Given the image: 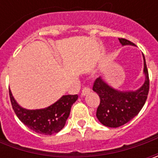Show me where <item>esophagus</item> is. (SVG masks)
Listing matches in <instances>:
<instances>
[{"label": "esophagus", "instance_id": "1", "mask_svg": "<svg viewBox=\"0 0 158 158\" xmlns=\"http://www.w3.org/2000/svg\"><path fill=\"white\" fill-rule=\"evenodd\" d=\"M89 91H90V88H89V86H85L84 88L82 89V96H85V95H87L88 93H89Z\"/></svg>", "mask_w": 158, "mask_h": 158}]
</instances>
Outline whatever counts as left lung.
<instances>
[{"mask_svg":"<svg viewBox=\"0 0 158 158\" xmlns=\"http://www.w3.org/2000/svg\"><path fill=\"white\" fill-rule=\"evenodd\" d=\"M118 40L122 46H135L133 42L126 39L118 38ZM144 73L145 82L135 91H118L108 86L100 77L95 80L92 89L100 98L96 115L102 124L109 127H118L130 121L139 113L147 100L149 90V72L145 58Z\"/></svg>","mask_w":158,"mask_h":158,"instance_id":"left-lung-1","label":"left lung"}]
</instances>
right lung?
<instances>
[{"instance_id": "obj_1", "label": "right lung", "mask_w": 158, "mask_h": 158, "mask_svg": "<svg viewBox=\"0 0 158 158\" xmlns=\"http://www.w3.org/2000/svg\"><path fill=\"white\" fill-rule=\"evenodd\" d=\"M9 98L13 110L18 118L30 129L43 135H53L60 131L69 118L72 105L77 100V95H65L45 109L26 110L17 105L9 89Z\"/></svg>"}]
</instances>
